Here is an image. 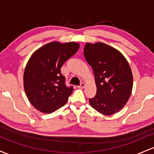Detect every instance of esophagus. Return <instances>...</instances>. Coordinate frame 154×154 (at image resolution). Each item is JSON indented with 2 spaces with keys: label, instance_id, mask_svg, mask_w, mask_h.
<instances>
[{
  "label": "esophagus",
  "instance_id": "34e87169",
  "mask_svg": "<svg viewBox=\"0 0 154 154\" xmlns=\"http://www.w3.org/2000/svg\"><path fill=\"white\" fill-rule=\"evenodd\" d=\"M85 86V84L84 82H82V83H81V84H80V85L79 86V88H84Z\"/></svg>",
  "mask_w": 154,
  "mask_h": 154
}]
</instances>
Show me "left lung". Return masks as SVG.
<instances>
[{
    "label": "left lung",
    "instance_id": "8db88e82",
    "mask_svg": "<svg viewBox=\"0 0 154 154\" xmlns=\"http://www.w3.org/2000/svg\"><path fill=\"white\" fill-rule=\"evenodd\" d=\"M84 56L95 76L96 95L89 98L93 109L103 115L121 110L130 98L132 74L130 65L119 51L105 43H86Z\"/></svg>",
    "mask_w": 154,
    "mask_h": 154
}]
</instances>
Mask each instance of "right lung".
Segmentation results:
<instances>
[{
    "label": "right lung",
    "instance_id": "right-lung-1",
    "mask_svg": "<svg viewBox=\"0 0 154 154\" xmlns=\"http://www.w3.org/2000/svg\"><path fill=\"white\" fill-rule=\"evenodd\" d=\"M79 47L75 42H52L31 56L24 69V87L29 102L38 111L50 114L66 104L73 87L66 85L61 68Z\"/></svg>",
    "mask_w": 154,
    "mask_h": 154
}]
</instances>
